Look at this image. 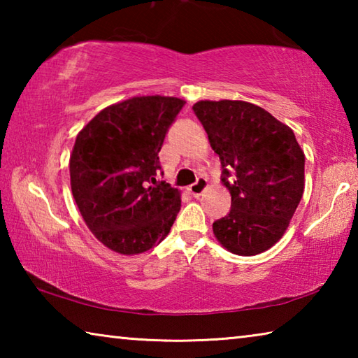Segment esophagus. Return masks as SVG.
<instances>
[{"mask_svg": "<svg viewBox=\"0 0 358 358\" xmlns=\"http://www.w3.org/2000/svg\"><path fill=\"white\" fill-rule=\"evenodd\" d=\"M207 187H208L207 178H197L196 183L187 187V191H189L194 197H201L202 192L207 189Z\"/></svg>", "mask_w": 358, "mask_h": 358, "instance_id": "esophagus-1", "label": "esophagus"}]
</instances>
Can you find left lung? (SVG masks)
<instances>
[{
	"mask_svg": "<svg viewBox=\"0 0 358 358\" xmlns=\"http://www.w3.org/2000/svg\"><path fill=\"white\" fill-rule=\"evenodd\" d=\"M192 110L220 156L221 180L232 196L229 215L213 222L216 240L238 256L270 250L305 189V153L294 131L245 101H199Z\"/></svg>",
	"mask_w": 358,
	"mask_h": 358,
	"instance_id": "obj_1",
	"label": "left lung"
}]
</instances>
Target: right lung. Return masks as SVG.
I'll list each match as a JSON object with an SVG mask.
<instances>
[{"mask_svg": "<svg viewBox=\"0 0 358 358\" xmlns=\"http://www.w3.org/2000/svg\"><path fill=\"white\" fill-rule=\"evenodd\" d=\"M185 101L136 96L108 106L78 132L69 159L71 189L85 224L102 245L134 256L171 232L180 191L161 181L162 142Z\"/></svg>", "mask_w": 358, "mask_h": 358, "instance_id": "right-lung-1", "label": "right lung"}]
</instances>
